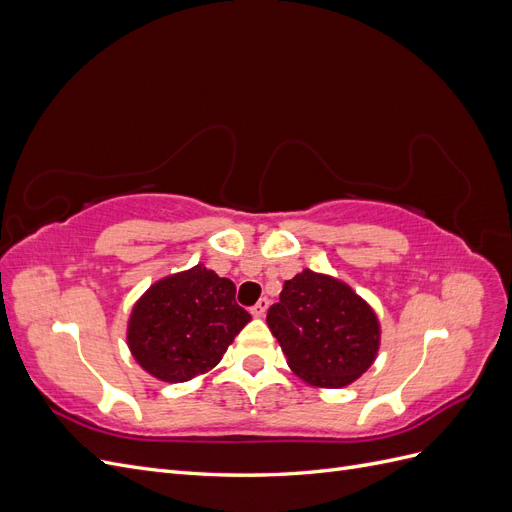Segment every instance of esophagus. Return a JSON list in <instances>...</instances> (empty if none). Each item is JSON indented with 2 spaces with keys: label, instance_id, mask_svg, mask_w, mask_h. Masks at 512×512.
Wrapping results in <instances>:
<instances>
[{
  "label": "esophagus",
  "instance_id": "1",
  "mask_svg": "<svg viewBox=\"0 0 512 512\" xmlns=\"http://www.w3.org/2000/svg\"><path fill=\"white\" fill-rule=\"evenodd\" d=\"M267 309H269V299H267V297H262V299H260L252 309H250V312H252V316L262 318V316L267 314Z\"/></svg>",
  "mask_w": 512,
  "mask_h": 512
}]
</instances>
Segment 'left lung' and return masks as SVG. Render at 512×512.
<instances>
[{
    "label": "left lung",
    "instance_id": "left-lung-1",
    "mask_svg": "<svg viewBox=\"0 0 512 512\" xmlns=\"http://www.w3.org/2000/svg\"><path fill=\"white\" fill-rule=\"evenodd\" d=\"M267 324L294 374L324 389L363 376L380 348L374 309L348 284L309 269L284 282Z\"/></svg>",
    "mask_w": 512,
    "mask_h": 512
}]
</instances>
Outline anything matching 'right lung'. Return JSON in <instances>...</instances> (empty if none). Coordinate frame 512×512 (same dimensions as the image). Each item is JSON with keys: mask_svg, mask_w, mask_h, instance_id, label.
<instances>
[{"mask_svg": "<svg viewBox=\"0 0 512 512\" xmlns=\"http://www.w3.org/2000/svg\"><path fill=\"white\" fill-rule=\"evenodd\" d=\"M235 284L203 265L168 275L136 301L130 352L164 382H185L222 361L252 316L235 301Z\"/></svg>", "mask_w": 512, "mask_h": 512, "instance_id": "1", "label": "right lung"}]
</instances>
